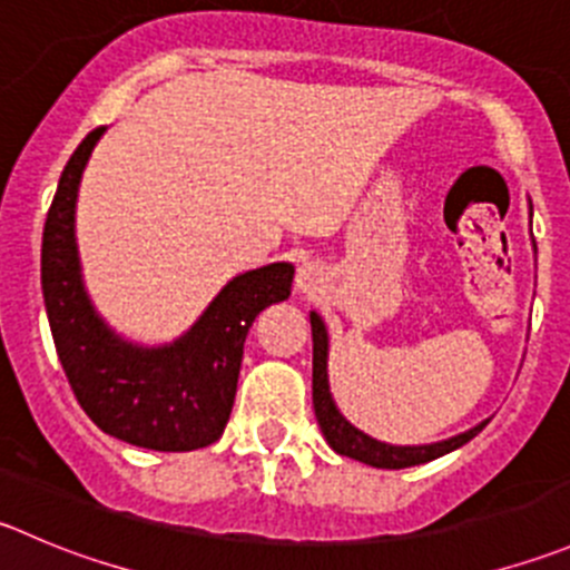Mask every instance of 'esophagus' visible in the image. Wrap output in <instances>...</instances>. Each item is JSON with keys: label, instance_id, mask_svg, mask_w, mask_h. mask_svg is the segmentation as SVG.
<instances>
[{"label": "esophagus", "instance_id": "34e87169", "mask_svg": "<svg viewBox=\"0 0 570 570\" xmlns=\"http://www.w3.org/2000/svg\"><path fill=\"white\" fill-rule=\"evenodd\" d=\"M323 281H325V273H323V267H320L317 262H303L301 267H297L295 286L301 292H308V295H314V292L323 286Z\"/></svg>", "mask_w": 570, "mask_h": 570}]
</instances>
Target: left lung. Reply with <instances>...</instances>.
I'll return each mask as SVG.
<instances>
[{
    "instance_id": "obj_1",
    "label": "left lung",
    "mask_w": 570,
    "mask_h": 570,
    "mask_svg": "<svg viewBox=\"0 0 570 570\" xmlns=\"http://www.w3.org/2000/svg\"><path fill=\"white\" fill-rule=\"evenodd\" d=\"M312 342H314V358H312V397H314V414H317V423L323 429V438L328 440L331 449L342 456H351V460L364 462V465L373 468H386V471H401V468L423 465V462H432L438 456L451 454L460 445L471 443L479 432H482L484 423L473 425L471 432L456 434V438L443 440V443L432 445H386L379 440L367 438L364 432H358L356 425L347 423L345 417L336 409L334 397L328 390V334H325V325L317 314L312 312Z\"/></svg>"
}]
</instances>
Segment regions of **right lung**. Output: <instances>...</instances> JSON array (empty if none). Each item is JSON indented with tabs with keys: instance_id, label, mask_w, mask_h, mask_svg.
Here are the masks:
<instances>
[{
	"instance_id": "obj_1",
	"label": "right lung",
	"mask_w": 570,
	"mask_h": 570,
	"mask_svg": "<svg viewBox=\"0 0 570 570\" xmlns=\"http://www.w3.org/2000/svg\"><path fill=\"white\" fill-rule=\"evenodd\" d=\"M102 132L94 127L69 158L43 225L41 286L55 351L77 403L105 434L153 451L206 449L234 409L247 331L262 308L289 297L295 267L236 275L175 345L119 340L88 303L75 245L77 186Z\"/></svg>"
}]
</instances>
